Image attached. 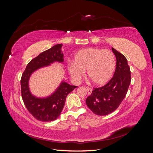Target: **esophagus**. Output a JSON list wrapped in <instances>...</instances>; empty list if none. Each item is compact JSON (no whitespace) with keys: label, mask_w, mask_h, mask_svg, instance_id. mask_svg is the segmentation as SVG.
<instances>
[{"label":"esophagus","mask_w":153,"mask_h":153,"mask_svg":"<svg viewBox=\"0 0 153 153\" xmlns=\"http://www.w3.org/2000/svg\"><path fill=\"white\" fill-rule=\"evenodd\" d=\"M87 92H88V94H91L92 92V89L91 87H87Z\"/></svg>","instance_id":"34e87169"}]
</instances>
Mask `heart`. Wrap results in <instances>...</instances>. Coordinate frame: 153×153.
<instances>
[{"mask_svg":"<svg viewBox=\"0 0 153 153\" xmlns=\"http://www.w3.org/2000/svg\"><path fill=\"white\" fill-rule=\"evenodd\" d=\"M115 68L116 60L111 51L87 48L75 54L73 63L69 64L68 69L75 79H80L87 70V76L94 84L103 85L112 77Z\"/></svg>","mask_w":153,"mask_h":153,"instance_id":"b5f03b06","label":"heart"}]
</instances>
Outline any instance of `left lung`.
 I'll list each match as a JSON object with an SVG mask.
<instances>
[{"label":"left lung","mask_w":153,"mask_h":153,"mask_svg":"<svg viewBox=\"0 0 153 153\" xmlns=\"http://www.w3.org/2000/svg\"><path fill=\"white\" fill-rule=\"evenodd\" d=\"M116 57V68L112 78L106 85L94 88L86 99V105L94 114L103 116L116 110L126 95L131 82L130 69L124 55L112 48Z\"/></svg>","instance_id":"8db88e82"}]
</instances>
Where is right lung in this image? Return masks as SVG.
<instances>
[{"label": "right lung", "mask_w": 153, "mask_h": 153, "mask_svg": "<svg viewBox=\"0 0 153 153\" xmlns=\"http://www.w3.org/2000/svg\"><path fill=\"white\" fill-rule=\"evenodd\" d=\"M62 46V44L55 45L32 59L22 75L20 82L23 101L30 114L40 121L48 122L56 119L64 108L68 94L77 87L62 82L52 96L45 99L37 98L29 91L28 82L32 72L54 61H64L61 50Z\"/></svg>", "instance_id": "obj_1"}]
</instances>
